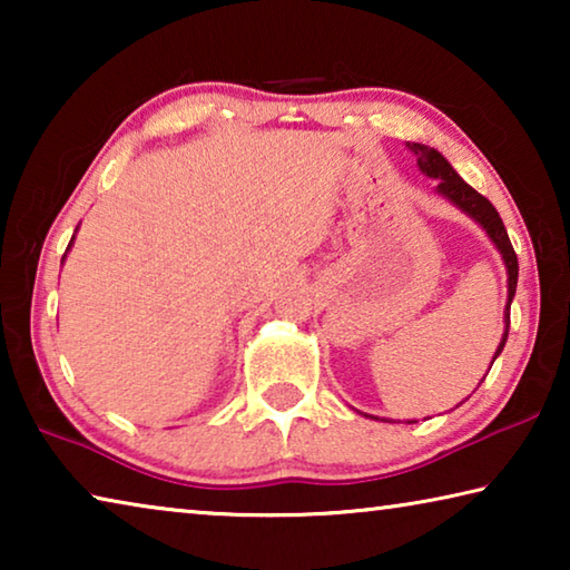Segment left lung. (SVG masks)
<instances>
[{"mask_svg":"<svg viewBox=\"0 0 570 570\" xmlns=\"http://www.w3.org/2000/svg\"><path fill=\"white\" fill-rule=\"evenodd\" d=\"M407 148L412 150V156L417 158V168L424 173L428 178H435L438 180V193L442 198H448L452 206L460 208L462 214H468L475 224L485 230L488 238L493 240V246L498 248L500 258H503L505 264V272H508V304H505V314H503V322H505V332H503V340H500L498 350L493 354V362L503 352V346L508 342V330H510V304H513V296H515V286H518V256L513 246H510V238H508V230L503 226V218L498 216V210L493 208V204L485 196H480V193L468 186L465 180H462L455 168L450 166L448 158L438 153L435 148L430 146H422V142H407ZM490 362V366H493ZM364 417H372V420H380L374 417V414H364ZM382 422H390V420H382ZM414 420H407V424H412Z\"/></svg>","mask_w":570,"mask_h":570,"instance_id":"left-lung-1","label":"left lung"}]
</instances>
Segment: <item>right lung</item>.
I'll return each mask as SVG.
<instances>
[{
  "instance_id": "1",
  "label": "right lung",
  "mask_w": 570,
  "mask_h": 570,
  "mask_svg": "<svg viewBox=\"0 0 570 570\" xmlns=\"http://www.w3.org/2000/svg\"><path fill=\"white\" fill-rule=\"evenodd\" d=\"M75 230H77V228H75ZM72 240H75V236H72ZM72 240H70V246H67V250H70V248H72ZM67 250H65V256H67ZM65 256H62V258H65Z\"/></svg>"
}]
</instances>
